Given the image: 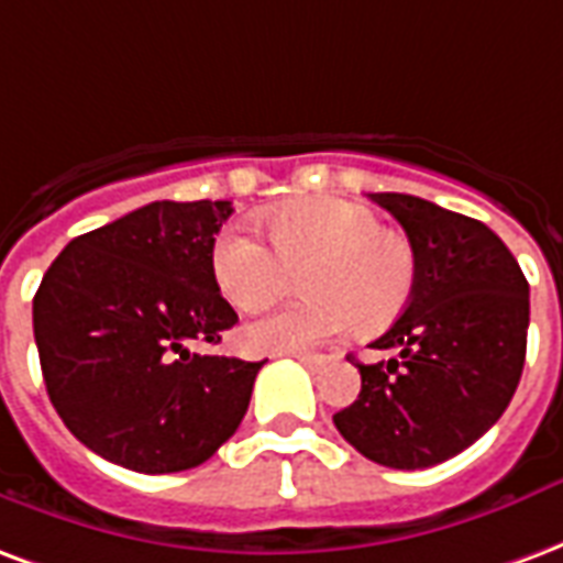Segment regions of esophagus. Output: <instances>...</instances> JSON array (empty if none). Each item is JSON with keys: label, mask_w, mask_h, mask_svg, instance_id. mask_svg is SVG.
<instances>
[{"label": "esophagus", "mask_w": 563, "mask_h": 563, "mask_svg": "<svg viewBox=\"0 0 563 563\" xmlns=\"http://www.w3.org/2000/svg\"><path fill=\"white\" fill-rule=\"evenodd\" d=\"M290 356H297L299 363H302V366H309V368H318V366H323V363H327V356H323V354H302V351H297V354H290Z\"/></svg>", "instance_id": "34e87169"}]
</instances>
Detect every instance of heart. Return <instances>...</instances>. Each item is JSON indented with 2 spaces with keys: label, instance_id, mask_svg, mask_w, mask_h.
<instances>
[{
  "label": "heart",
  "instance_id": "b5f03b06",
  "mask_svg": "<svg viewBox=\"0 0 563 563\" xmlns=\"http://www.w3.org/2000/svg\"><path fill=\"white\" fill-rule=\"evenodd\" d=\"M269 242L228 228L212 242L216 285L240 311H261L302 282L306 297L252 321L242 344L254 354H297L344 335L387 330L417 290V252L408 236L384 228L372 209L311 197L276 209L266 219Z\"/></svg>",
  "mask_w": 563,
  "mask_h": 563
}]
</instances>
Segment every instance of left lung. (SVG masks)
Wrapping results in <instances>:
<instances>
[{"label": "left lung", "mask_w": 563, "mask_h": 563, "mask_svg": "<svg viewBox=\"0 0 563 563\" xmlns=\"http://www.w3.org/2000/svg\"><path fill=\"white\" fill-rule=\"evenodd\" d=\"M417 252V290L399 321L356 363L363 387L332 417L377 465L417 471L462 453L507 411L528 344V282L483 221L413 195H368Z\"/></svg>", "instance_id": "1"}]
</instances>
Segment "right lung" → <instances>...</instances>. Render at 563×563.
Returning <instances> with one entry per match:
<instances>
[{
    "label": "right lung",
    "instance_id": "1",
    "mask_svg": "<svg viewBox=\"0 0 563 563\" xmlns=\"http://www.w3.org/2000/svg\"><path fill=\"white\" fill-rule=\"evenodd\" d=\"M231 212V200H155L68 242L41 278L32 327L47 396L113 465H203L249 411L264 363L188 351L236 323L209 264Z\"/></svg>",
    "mask_w": 563,
    "mask_h": 563
}]
</instances>
